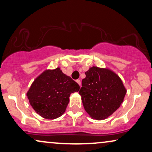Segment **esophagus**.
Wrapping results in <instances>:
<instances>
[{
    "label": "esophagus",
    "instance_id": "obj_1",
    "mask_svg": "<svg viewBox=\"0 0 152 152\" xmlns=\"http://www.w3.org/2000/svg\"><path fill=\"white\" fill-rule=\"evenodd\" d=\"M76 82H77V83L79 85H80V86L81 87V86H82V84H81V81L80 80H77Z\"/></svg>",
    "mask_w": 152,
    "mask_h": 152
}]
</instances>
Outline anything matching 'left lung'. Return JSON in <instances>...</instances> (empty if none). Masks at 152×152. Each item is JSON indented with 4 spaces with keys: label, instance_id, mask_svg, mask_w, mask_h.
Listing matches in <instances>:
<instances>
[{
    "label": "left lung",
    "instance_id": "left-lung-1",
    "mask_svg": "<svg viewBox=\"0 0 152 152\" xmlns=\"http://www.w3.org/2000/svg\"><path fill=\"white\" fill-rule=\"evenodd\" d=\"M79 91L85 111L93 119L104 120L123 102L126 90L121 79L107 68L91 67Z\"/></svg>",
    "mask_w": 152,
    "mask_h": 152
}]
</instances>
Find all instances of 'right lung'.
Segmentation results:
<instances>
[{"label":"right lung","mask_w":152,"mask_h":152,"mask_svg":"<svg viewBox=\"0 0 152 152\" xmlns=\"http://www.w3.org/2000/svg\"><path fill=\"white\" fill-rule=\"evenodd\" d=\"M79 90L77 83L58 67L47 69L39 75L26 95L37 113L45 119L53 120L63 115L70 94Z\"/></svg>","instance_id":"obj_1"}]
</instances>
